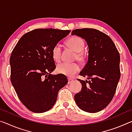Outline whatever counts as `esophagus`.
<instances>
[{"instance_id":"34e87169","label":"esophagus","mask_w":132,"mask_h":132,"mask_svg":"<svg viewBox=\"0 0 132 132\" xmlns=\"http://www.w3.org/2000/svg\"><path fill=\"white\" fill-rule=\"evenodd\" d=\"M73 81V79H71V78H68V83L70 84L71 82Z\"/></svg>"}]
</instances>
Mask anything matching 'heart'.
I'll return each mask as SVG.
<instances>
[{"label": "heart", "instance_id": "obj_1", "mask_svg": "<svg viewBox=\"0 0 132 132\" xmlns=\"http://www.w3.org/2000/svg\"><path fill=\"white\" fill-rule=\"evenodd\" d=\"M66 45L69 48L76 52L75 60H77L80 63H84L86 56L84 53L82 52L84 46V43L80 38L73 36L69 38L66 42ZM62 50L61 46L56 44L53 46L52 50V56L56 62H60L61 59ZM80 70V66L77 63L67 64L62 63L59 64L56 67V70L59 73L64 75L66 76L72 77Z\"/></svg>", "mask_w": 132, "mask_h": 132}]
</instances>
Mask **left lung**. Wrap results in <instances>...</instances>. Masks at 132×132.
Instances as JSON below:
<instances>
[{
    "instance_id": "left-lung-1",
    "label": "left lung",
    "mask_w": 132,
    "mask_h": 132,
    "mask_svg": "<svg viewBox=\"0 0 132 132\" xmlns=\"http://www.w3.org/2000/svg\"><path fill=\"white\" fill-rule=\"evenodd\" d=\"M71 35L84 39L89 49L87 63L79 75L90 80L77 79L82 88L75 101L82 111L98 112L114 97L120 77L119 53L111 38L96 29H76Z\"/></svg>"
}]
</instances>
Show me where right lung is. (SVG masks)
<instances>
[{"mask_svg":"<svg viewBox=\"0 0 132 132\" xmlns=\"http://www.w3.org/2000/svg\"><path fill=\"white\" fill-rule=\"evenodd\" d=\"M70 32L35 29L23 35L13 49L10 58L11 82L21 102L33 112L52 108L59 91L68 84L64 76L51 73L56 68L52 48Z\"/></svg>","mask_w":132,"mask_h":132,"instance_id":"1","label":"right lung"}]
</instances>
